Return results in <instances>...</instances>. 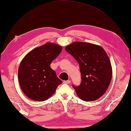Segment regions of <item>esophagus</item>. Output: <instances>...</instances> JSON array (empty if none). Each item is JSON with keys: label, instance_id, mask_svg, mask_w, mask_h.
I'll return each instance as SVG.
<instances>
[{"label": "esophagus", "instance_id": "1", "mask_svg": "<svg viewBox=\"0 0 131 131\" xmlns=\"http://www.w3.org/2000/svg\"><path fill=\"white\" fill-rule=\"evenodd\" d=\"M63 83L64 84H70V80H66V81H63Z\"/></svg>", "mask_w": 131, "mask_h": 131}]
</instances>
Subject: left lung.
Segmentation results:
<instances>
[{
    "label": "left lung",
    "instance_id": "8db88e82",
    "mask_svg": "<svg viewBox=\"0 0 131 131\" xmlns=\"http://www.w3.org/2000/svg\"><path fill=\"white\" fill-rule=\"evenodd\" d=\"M65 50L78 62L81 83L74 86L76 94L83 101L97 100L107 91L112 77V68L107 53L96 44L76 41Z\"/></svg>",
    "mask_w": 131,
    "mask_h": 131
}]
</instances>
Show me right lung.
Segmentation results:
<instances>
[{
	"label": "right lung",
	"instance_id": "obj_1",
	"mask_svg": "<svg viewBox=\"0 0 131 131\" xmlns=\"http://www.w3.org/2000/svg\"><path fill=\"white\" fill-rule=\"evenodd\" d=\"M62 50L61 46L47 43L32 50L22 60L18 81L22 91L29 98L35 101L47 100L62 83L50 67Z\"/></svg>",
	"mask_w": 131,
	"mask_h": 131
}]
</instances>
